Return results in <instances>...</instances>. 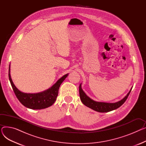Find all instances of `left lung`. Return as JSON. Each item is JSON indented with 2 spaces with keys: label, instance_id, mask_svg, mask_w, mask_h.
<instances>
[{
  "label": "left lung",
  "instance_id": "obj_1",
  "mask_svg": "<svg viewBox=\"0 0 146 146\" xmlns=\"http://www.w3.org/2000/svg\"><path fill=\"white\" fill-rule=\"evenodd\" d=\"M131 89L129 90V92L125 98H124L122 100L117 102H115V103L99 102H96L92 100V99H91L90 98H89L85 94V93L83 91L81 88V84L79 86V95H80V98L82 103L86 106L89 107V108L99 112H110L118 108L119 107H120L125 102L127 99L128 98V96H129V94H130V92H131Z\"/></svg>",
  "mask_w": 146,
  "mask_h": 146
}]
</instances>
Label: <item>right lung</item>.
<instances>
[{
    "label": "right lung",
    "instance_id": "right-lung-1",
    "mask_svg": "<svg viewBox=\"0 0 146 146\" xmlns=\"http://www.w3.org/2000/svg\"><path fill=\"white\" fill-rule=\"evenodd\" d=\"M68 74L60 78L51 88L38 94H25L19 90L11 79L10 65L9 68V79L14 93L19 102L27 108L32 110H41L51 106L55 102L58 96V89L61 84L67 77Z\"/></svg>",
    "mask_w": 146,
    "mask_h": 146
}]
</instances>
